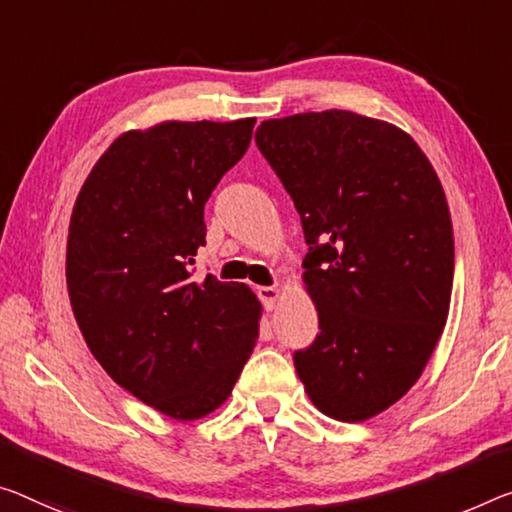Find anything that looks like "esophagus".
<instances>
[{"label": "esophagus", "instance_id": "1", "mask_svg": "<svg viewBox=\"0 0 512 512\" xmlns=\"http://www.w3.org/2000/svg\"><path fill=\"white\" fill-rule=\"evenodd\" d=\"M258 297H261V302L267 311H272L274 306H277V300H279V290L274 286H258Z\"/></svg>", "mask_w": 512, "mask_h": 512}]
</instances>
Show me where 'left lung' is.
Returning <instances> with one entry per match:
<instances>
[{"label":"left lung","mask_w":512,"mask_h":512,"mask_svg":"<svg viewBox=\"0 0 512 512\" xmlns=\"http://www.w3.org/2000/svg\"><path fill=\"white\" fill-rule=\"evenodd\" d=\"M256 144L302 217L320 334L295 368L322 414L373 419L419 380L444 332L453 226L405 130L345 109L263 121Z\"/></svg>","instance_id":"obj_1"}]
</instances>
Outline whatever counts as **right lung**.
<instances>
[{"label": "right lung", "mask_w": 512, "mask_h": 512, "mask_svg": "<svg viewBox=\"0 0 512 512\" xmlns=\"http://www.w3.org/2000/svg\"><path fill=\"white\" fill-rule=\"evenodd\" d=\"M256 119L128 130L93 164L68 226L66 283L86 345L153 410L203 419L229 400L263 306L245 283L194 281L203 206Z\"/></svg>", "instance_id": "obj_1"}]
</instances>
